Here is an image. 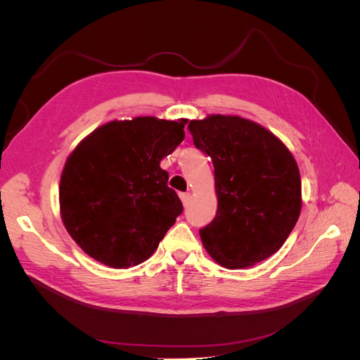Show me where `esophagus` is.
Returning a JSON list of instances; mask_svg holds the SVG:
<instances>
[{
	"label": "esophagus",
	"mask_w": 360,
	"mask_h": 360,
	"mask_svg": "<svg viewBox=\"0 0 360 360\" xmlns=\"http://www.w3.org/2000/svg\"><path fill=\"white\" fill-rule=\"evenodd\" d=\"M180 198H181L183 205L186 207L189 204V201H191V193L189 192H183V193H180Z\"/></svg>",
	"instance_id": "34e87169"
}]
</instances>
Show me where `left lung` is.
<instances>
[{
    "label": "left lung",
    "instance_id": "8db88e82",
    "mask_svg": "<svg viewBox=\"0 0 360 360\" xmlns=\"http://www.w3.org/2000/svg\"><path fill=\"white\" fill-rule=\"evenodd\" d=\"M193 144L214 167L217 212L200 230L212 258L243 269L274 255L302 209L297 163L274 134L237 115L192 120Z\"/></svg>",
    "mask_w": 360,
    "mask_h": 360
}]
</instances>
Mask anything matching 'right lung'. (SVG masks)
<instances>
[{
	"label": "right lung",
	"mask_w": 360,
	"mask_h": 360,
	"mask_svg": "<svg viewBox=\"0 0 360 360\" xmlns=\"http://www.w3.org/2000/svg\"><path fill=\"white\" fill-rule=\"evenodd\" d=\"M179 122L136 117L82 139L64 165L61 219L85 254L114 269L138 266L183 212L160 160L184 139Z\"/></svg>",
	"instance_id": "obj_1"
}]
</instances>
